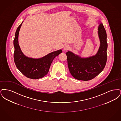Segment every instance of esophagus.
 Segmentation results:
<instances>
[{"label":"esophagus","instance_id":"esophagus-1","mask_svg":"<svg viewBox=\"0 0 121 121\" xmlns=\"http://www.w3.org/2000/svg\"><path fill=\"white\" fill-rule=\"evenodd\" d=\"M63 49H64V50H69V46L68 45H65L64 47V48H63Z\"/></svg>","mask_w":121,"mask_h":121}]
</instances>
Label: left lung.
<instances>
[{
    "label": "left lung",
    "instance_id": "1",
    "mask_svg": "<svg viewBox=\"0 0 121 121\" xmlns=\"http://www.w3.org/2000/svg\"><path fill=\"white\" fill-rule=\"evenodd\" d=\"M98 34L100 46L95 56L84 58L70 51L66 52L69 72L76 79L90 80L98 76L105 67L108 43L106 32L102 23L99 26Z\"/></svg>",
    "mask_w": 121,
    "mask_h": 121
}]
</instances>
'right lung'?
<instances>
[{
    "label": "right lung",
    "instance_id": "obj_1",
    "mask_svg": "<svg viewBox=\"0 0 121 121\" xmlns=\"http://www.w3.org/2000/svg\"><path fill=\"white\" fill-rule=\"evenodd\" d=\"M22 23L23 22L17 27L13 40L14 63L17 69L26 77L33 79H39L48 73L53 59L61 53L62 51L59 50L52 52L39 59L26 57L21 51L18 42L19 31Z\"/></svg>",
    "mask_w": 121,
    "mask_h": 121
}]
</instances>
